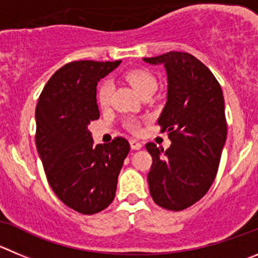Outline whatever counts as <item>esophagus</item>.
Masks as SVG:
<instances>
[{"label":"esophagus","mask_w":258,"mask_h":258,"mask_svg":"<svg viewBox=\"0 0 258 258\" xmlns=\"http://www.w3.org/2000/svg\"><path fill=\"white\" fill-rule=\"evenodd\" d=\"M130 144H131V148L134 149V150H140V149L143 148V143L135 140V139H132V140L130 141Z\"/></svg>","instance_id":"34e87169"}]
</instances>
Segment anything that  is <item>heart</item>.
Returning <instances> with one entry per match:
<instances>
[{"instance_id":"b5f03b06","label":"heart","mask_w":258,"mask_h":258,"mask_svg":"<svg viewBox=\"0 0 258 258\" xmlns=\"http://www.w3.org/2000/svg\"><path fill=\"white\" fill-rule=\"evenodd\" d=\"M126 80L131 84L132 88L137 91L139 94L144 93L146 90L154 89L155 90L156 80L153 75L146 70H132V71L126 74ZM110 95H112V84L109 81H104L100 85L99 91H98V99H99L100 105H107L110 100ZM131 131H137L139 130V124L135 121H130L127 123Z\"/></svg>"}]
</instances>
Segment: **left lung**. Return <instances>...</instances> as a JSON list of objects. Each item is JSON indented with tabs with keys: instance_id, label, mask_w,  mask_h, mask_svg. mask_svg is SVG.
<instances>
[{
	"instance_id": "1",
	"label": "left lung",
	"mask_w": 258,
	"mask_h": 258,
	"mask_svg": "<svg viewBox=\"0 0 258 258\" xmlns=\"http://www.w3.org/2000/svg\"><path fill=\"white\" fill-rule=\"evenodd\" d=\"M167 74V103L158 123L169 134V149L146 144L153 156L148 174L154 202L180 211L205 196L213 184L227 141L225 105L215 76L196 57L168 52L143 58Z\"/></svg>"
}]
</instances>
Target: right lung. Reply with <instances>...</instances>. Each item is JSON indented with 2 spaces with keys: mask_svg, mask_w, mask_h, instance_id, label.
<instances>
[{
  "mask_svg": "<svg viewBox=\"0 0 258 258\" xmlns=\"http://www.w3.org/2000/svg\"><path fill=\"white\" fill-rule=\"evenodd\" d=\"M121 61H78L54 72L35 108L38 154L48 183L64 205L91 215L112 204L130 144L117 137L94 145L89 131L100 115L96 85Z\"/></svg>",
  "mask_w": 258,
  "mask_h": 258,
  "instance_id": "right-lung-1",
  "label": "right lung"
}]
</instances>
